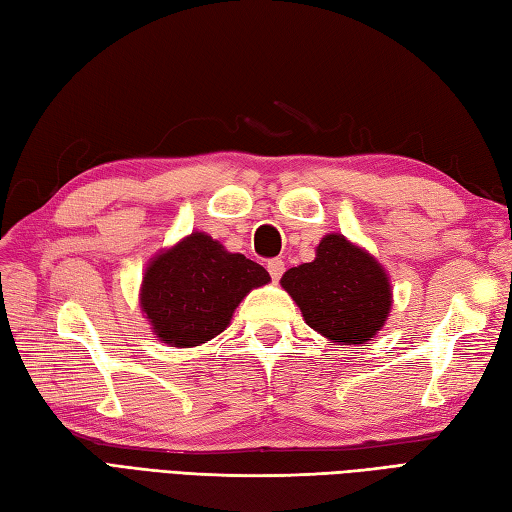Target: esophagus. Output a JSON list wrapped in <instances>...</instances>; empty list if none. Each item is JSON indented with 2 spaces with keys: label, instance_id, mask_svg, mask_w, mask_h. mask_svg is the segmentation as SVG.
Returning a JSON list of instances; mask_svg holds the SVG:
<instances>
[{
  "label": "esophagus",
  "instance_id": "obj_1",
  "mask_svg": "<svg viewBox=\"0 0 512 512\" xmlns=\"http://www.w3.org/2000/svg\"><path fill=\"white\" fill-rule=\"evenodd\" d=\"M267 271H269L271 280H274V283H278L280 276H283V271H285V263L280 258H271L269 263H267Z\"/></svg>",
  "mask_w": 512,
  "mask_h": 512
}]
</instances>
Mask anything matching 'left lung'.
<instances>
[{
	"instance_id": "left-lung-1",
	"label": "left lung",
	"mask_w": 512,
	"mask_h": 512,
	"mask_svg": "<svg viewBox=\"0 0 512 512\" xmlns=\"http://www.w3.org/2000/svg\"><path fill=\"white\" fill-rule=\"evenodd\" d=\"M280 285L311 329L340 344H367L391 314L384 267L342 234H327L311 263L287 269Z\"/></svg>"
}]
</instances>
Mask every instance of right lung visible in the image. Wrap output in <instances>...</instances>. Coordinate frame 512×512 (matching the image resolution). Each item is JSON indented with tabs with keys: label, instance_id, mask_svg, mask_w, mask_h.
<instances>
[{
	"label": "right lung",
	"instance_id": "1",
	"mask_svg": "<svg viewBox=\"0 0 512 512\" xmlns=\"http://www.w3.org/2000/svg\"><path fill=\"white\" fill-rule=\"evenodd\" d=\"M269 280L263 265L192 232L150 260L141 309L156 338L170 347H198L225 331L241 300Z\"/></svg>",
	"mask_w": 512,
	"mask_h": 512
}]
</instances>
